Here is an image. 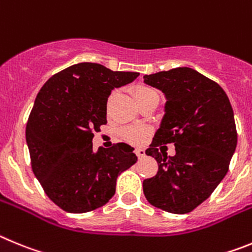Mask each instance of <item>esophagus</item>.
I'll use <instances>...</instances> for the list:
<instances>
[{"instance_id": "obj_1", "label": "esophagus", "mask_w": 252, "mask_h": 252, "mask_svg": "<svg viewBox=\"0 0 252 252\" xmlns=\"http://www.w3.org/2000/svg\"><path fill=\"white\" fill-rule=\"evenodd\" d=\"M135 154H137L139 159H142V158L146 157V152H144V149L137 148V149H135Z\"/></svg>"}]
</instances>
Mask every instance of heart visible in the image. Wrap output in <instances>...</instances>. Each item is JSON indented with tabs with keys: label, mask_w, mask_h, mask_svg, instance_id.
I'll return each mask as SVG.
<instances>
[{
	"label": "heart",
	"mask_w": 252,
	"mask_h": 252,
	"mask_svg": "<svg viewBox=\"0 0 252 252\" xmlns=\"http://www.w3.org/2000/svg\"><path fill=\"white\" fill-rule=\"evenodd\" d=\"M154 95H157V93L154 92L152 88L146 87V85H139V87L134 89V96L139 105L143 101L148 100L149 98H152ZM121 134L128 142L139 143L142 142L143 138L146 137L147 130L144 128H139V126H126V128L122 129Z\"/></svg>",
	"instance_id": "obj_1"
}]
</instances>
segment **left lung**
Listing matches in <instances>:
<instances>
[{"mask_svg":"<svg viewBox=\"0 0 252 252\" xmlns=\"http://www.w3.org/2000/svg\"><path fill=\"white\" fill-rule=\"evenodd\" d=\"M143 79L167 100L159 128L146 151L157 160L158 172L143 181V192L154 207L188 214L211 196L227 173L237 146L232 106L219 84L191 67ZM168 142L176 148L173 158L160 149Z\"/></svg>","mask_w":252,"mask_h":252,"instance_id":"obj_1","label":"left lung"}]
</instances>
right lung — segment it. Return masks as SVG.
I'll use <instances>...</instances> for the list:
<instances>
[{
    "label": "right lung",
    "mask_w": 252,
    "mask_h": 252,
    "mask_svg": "<svg viewBox=\"0 0 252 252\" xmlns=\"http://www.w3.org/2000/svg\"><path fill=\"white\" fill-rule=\"evenodd\" d=\"M138 75L80 63L51 76L38 92L26 126L31 167L47 197L66 212L105 205L114 196L118 176L137 162L126 143L94 152L93 131L106 124L112 90Z\"/></svg>",
    "instance_id": "right-lung-1"
}]
</instances>
